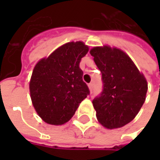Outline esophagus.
<instances>
[{"instance_id": "obj_1", "label": "esophagus", "mask_w": 160, "mask_h": 160, "mask_svg": "<svg viewBox=\"0 0 160 160\" xmlns=\"http://www.w3.org/2000/svg\"><path fill=\"white\" fill-rule=\"evenodd\" d=\"M88 87H89V89H90L91 92H92V89H93V84L89 83L88 84Z\"/></svg>"}]
</instances>
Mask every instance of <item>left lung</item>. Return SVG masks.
<instances>
[{"instance_id": "left-lung-1", "label": "left lung", "mask_w": 160, "mask_h": 160, "mask_svg": "<svg viewBox=\"0 0 160 160\" xmlns=\"http://www.w3.org/2000/svg\"><path fill=\"white\" fill-rule=\"evenodd\" d=\"M90 54L102 73L103 91L92 100L98 122L107 128L123 127L146 100L148 82L126 53L110 46L94 47Z\"/></svg>"}]
</instances>
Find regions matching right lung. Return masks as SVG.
Instances as JSON below:
<instances>
[{
    "label": "right lung",
    "instance_id": "add662e5",
    "mask_svg": "<svg viewBox=\"0 0 160 160\" xmlns=\"http://www.w3.org/2000/svg\"><path fill=\"white\" fill-rule=\"evenodd\" d=\"M87 52L88 46L83 42H67L36 64L30 93L37 113L47 123H66L90 93L80 68Z\"/></svg>",
    "mask_w": 160,
    "mask_h": 160
}]
</instances>
